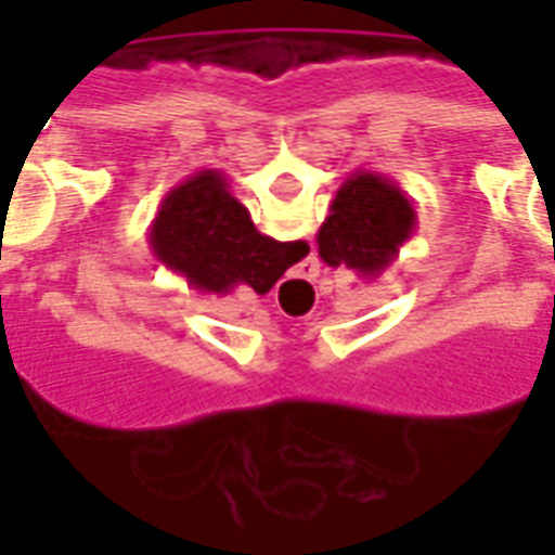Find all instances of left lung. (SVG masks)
I'll use <instances>...</instances> for the list:
<instances>
[{"label": "left lung", "mask_w": 555, "mask_h": 555, "mask_svg": "<svg viewBox=\"0 0 555 555\" xmlns=\"http://www.w3.org/2000/svg\"><path fill=\"white\" fill-rule=\"evenodd\" d=\"M416 234V210L408 193L380 171H350L336 190L318 255L326 267H348L357 276L377 279Z\"/></svg>", "instance_id": "1"}]
</instances>
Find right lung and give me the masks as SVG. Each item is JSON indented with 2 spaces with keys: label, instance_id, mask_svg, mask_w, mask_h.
<instances>
[{
  "label": "right lung",
  "instance_id": "obj_1",
  "mask_svg": "<svg viewBox=\"0 0 555 555\" xmlns=\"http://www.w3.org/2000/svg\"><path fill=\"white\" fill-rule=\"evenodd\" d=\"M147 246L159 264L205 294H229L237 285L267 294L309 253L302 241H273L255 229L217 169L195 171L171 186L151 219Z\"/></svg>",
  "mask_w": 555,
  "mask_h": 555
}]
</instances>
